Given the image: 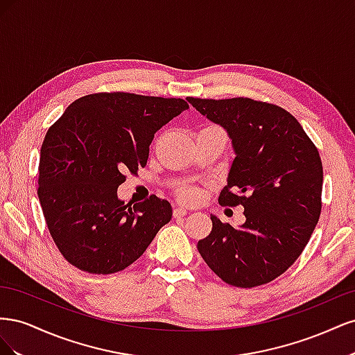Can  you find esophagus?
Returning a JSON list of instances; mask_svg holds the SVG:
<instances>
[{
    "instance_id": "obj_1",
    "label": "esophagus",
    "mask_w": 355,
    "mask_h": 355,
    "mask_svg": "<svg viewBox=\"0 0 355 355\" xmlns=\"http://www.w3.org/2000/svg\"><path fill=\"white\" fill-rule=\"evenodd\" d=\"M187 213H188L187 209H184V207H176V209L173 210V216H175V218H184Z\"/></svg>"
}]
</instances>
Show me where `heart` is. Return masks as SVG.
I'll use <instances>...</instances> for the list:
<instances>
[{
    "label": "heart",
    "instance_id": "heart-1",
    "mask_svg": "<svg viewBox=\"0 0 355 355\" xmlns=\"http://www.w3.org/2000/svg\"><path fill=\"white\" fill-rule=\"evenodd\" d=\"M180 198L182 200H185V201H196L197 200V197H198V192L194 189V188H185V189H182L180 191Z\"/></svg>",
    "mask_w": 355,
    "mask_h": 355
}]
</instances>
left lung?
Returning <instances> with one entry per match:
<instances>
[{
  "label": "left lung",
  "mask_w": 355,
  "mask_h": 355,
  "mask_svg": "<svg viewBox=\"0 0 355 355\" xmlns=\"http://www.w3.org/2000/svg\"><path fill=\"white\" fill-rule=\"evenodd\" d=\"M194 108L228 133L235 158L219 202L244 207L239 228L210 214L197 249L210 270L235 287L272 282L309 241L321 211L323 166L296 118L249 98L196 99Z\"/></svg>",
  "instance_id": "left-lung-1"
}]
</instances>
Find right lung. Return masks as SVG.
<instances>
[{"label":"right lung","instance_id":"right-lung-1","mask_svg":"<svg viewBox=\"0 0 355 355\" xmlns=\"http://www.w3.org/2000/svg\"><path fill=\"white\" fill-rule=\"evenodd\" d=\"M189 108L184 99L96 93L72 102L41 146L38 198L53 241L81 271L114 274L139 259L171 219L155 196H116L124 171L145 167L154 135Z\"/></svg>","mask_w":355,"mask_h":355}]
</instances>
